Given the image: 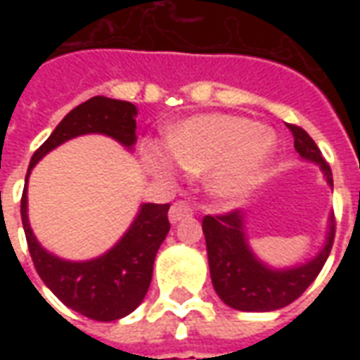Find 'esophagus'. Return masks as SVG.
<instances>
[{
    "instance_id": "obj_1",
    "label": "esophagus",
    "mask_w": 360,
    "mask_h": 360,
    "mask_svg": "<svg viewBox=\"0 0 360 360\" xmlns=\"http://www.w3.org/2000/svg\"><path fill=\"white\" fill-rule=\"evenodd\" d=\"M193 214V206L187 202V200H177V202H173V206L169 208V221L172 224H177L179 219L187 218Z\"/></svg>"
}]
</instances>
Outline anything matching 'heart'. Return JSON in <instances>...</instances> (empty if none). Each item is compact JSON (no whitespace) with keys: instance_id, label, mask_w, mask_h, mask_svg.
Wrapping results in <instances>:
<instances>
[{"instance_id":"1","label":"heart","mask_w":360,"mask_h":360,"mask_svg":"<svg viewBox=\"0 0 360 360\" xmlns=\"http://www.w3.org/2000/svg\"><path fill=\"white\" fill-rule=\"evenodd\" d=\"M274 152V136L257 121L239 115H196L167 133V146L148 144L146 162L154 172L172 175L181 165L206 173L214 195L235 198L260 179Z\"/></svg>"}]
</instances>
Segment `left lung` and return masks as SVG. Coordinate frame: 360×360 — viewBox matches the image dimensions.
<instances>
[{"label": "left lung", "mask_w": 360, "mask_h": 360, "mask_svg": "<svg viewBox=\"0 0 360 360\" xmlns=\"http://www.w3.org/2000/svg\"><path fill=\"white\" fill-rule=\"evenodd\" d=\"M293 134L295 150L304 160L316 162L322 167L326 181L333 187L330 164L310 134L299 125L285 123ZM202 231L206 237L208 264L212 283L219 299L227 307L247 312H268L291 304L299 299L330 257L335 235V219H330L328 243L316 258L289 270H270L250 252L243 231V214L239 210L224 212L216 216H204Z\"/></svg>", "instance_id": "8db88e82"}]
</instances>
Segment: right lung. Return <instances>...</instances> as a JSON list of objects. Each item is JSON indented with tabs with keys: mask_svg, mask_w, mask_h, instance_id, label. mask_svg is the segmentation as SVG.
I'll return each instance as SVG.
<instances>
[{
	"mask_svg": "<svg viewBox=\"0 0 360 360\" xmlns=\"http://www.w3.org/2000/svg\"><path fill=\"white\" fill-rule=\"evenodd\" d=\"M136 108L131 102L94 96L67 113L28 165V173L50 150L73 136L108 134L131 148L136 142ZM27 173V181H28ZM169 204H142L123 239L100 258L67 262L53 257L36 241L27 216V187L20 198V218L30 258L38 276L65 307L98 322L131 314L144 299L152 281L154 258L169 231Z\"/></svg>",
	"mask_w": 360,
	"mask_h": 360,
	"instance_id": "right-lung-1",
	"label": "right lung"
}]
</instances>
